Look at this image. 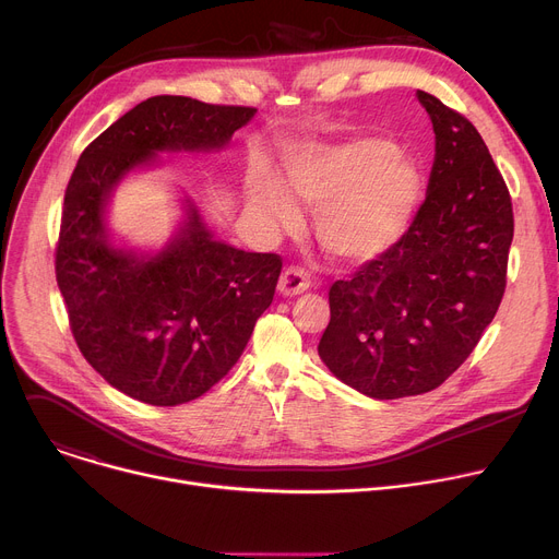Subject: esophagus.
Wrapping results in <instances>:
<instances>
[{
  "mask_svg": "<svg viewBox=\"0 0 559 559\" xmlns=\"http://www.w3.org/2000/svg\"><path fill=\"white\" fill-rule=\"evenodd\" d=\"M308 289H310V276L306 270L298 265H289L283 270L281 281H278V292L283 296H296V294H302Z\"/></svg>",
  "mask_w": 559,
  "mask_h": 559,
  "instance_id": "obj_1",
  "label": "esophagus"
}]
</instances>
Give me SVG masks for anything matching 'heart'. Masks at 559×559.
I'll use <instances>...</instances> for the list:
<instances>
[{
  "mask_svg": "<svg viewBox=\"0 0 559 559\" xmlns=\"http://www.w3.org/2000/svg\"><path fill=\"white\" fill-rule=\"evenodd\" d=\"M285 189L270 176L251 182V210L276 229L298 223L300 205L317 210V238L341 261H368L392 247L421 193L417 165L381 138L345 146H308L285 163Z\"/></svg>",
  "mask_w": 559,
  "mask_h": 559,
  "instance_id": "b5f03b06",
  "label": "heart"
}]
</instances>
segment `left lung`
<instances>
[{"label": "left lung", "instance_id": "8db88e82", "mask_svg": "<svg viewBox=\"0 0 559 559\" xmlns=\"http://www.w3.org/2000/svg\"><path fill=\"white\" fill-rule=\"evenodd\" d=\"M435 129L426 200L392 247L330 287L319 357L372 399L415 396L460 368L497 314L513 202L468 118L417 91Z\"/></svg>", "mask_w": 559, "mask_h": 559}]
</instances>
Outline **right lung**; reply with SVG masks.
<instances>
[{
  "instance_id": "add662e5",
  "label": "right lung",
  "mask_w": 559,
  "mask_h": 559,
  "mask_svg": "<svg viewBox=\"0 0 559 559\" xmlns=\"http://www.w3.org/2000/svg\"><path fill=\"white\" fill-rule=\"evenodd\" d=\"M253 114L148 97L82 151L67 185L56 278L69 325L95 372L135 401L180 405L216 385L272 306L283 261L214 240L193 205L163 251L138 257L109 242L107 198L158 151L223 148Z\"/></svg>"
}]
</instances>
